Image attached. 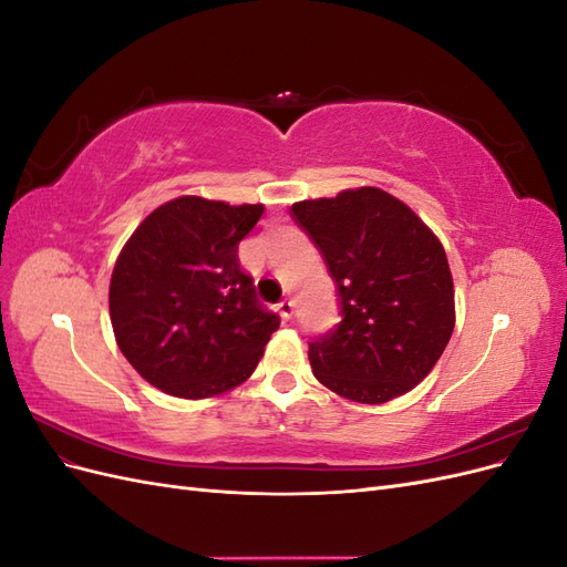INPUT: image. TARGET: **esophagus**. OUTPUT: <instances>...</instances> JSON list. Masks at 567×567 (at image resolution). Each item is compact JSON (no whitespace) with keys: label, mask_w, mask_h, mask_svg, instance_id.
<instances>
[{"label":"esophagus","mask_w":567,"mask_h":567,"mask_svg":"<svg viewBox=\"0 0 567 567\" xmlns=\"http://www.w3.org/2000/svg\"><path fill=\"white\" fill-rule=\"evenodd\" d=\"M293 312H296V305H293V300H281L279 302V315H281V319H290L293 317Z\"/></svg>","instance_id":"1"}]
</instances>
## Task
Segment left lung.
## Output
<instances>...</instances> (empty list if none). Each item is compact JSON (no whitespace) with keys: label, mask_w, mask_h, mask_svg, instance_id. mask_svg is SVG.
Masks as SVG:
<instances>
[{"label":"left lung","mask_w":567,"mask_h":567,"mask_svg":"<svg viewBox=\"0 0 567 567\" xmlns=\"http://www.w3.org/2000/svg\"><path fill=\"white\" fill-rule=\"evenodd\" d=\"M290 217L321 252L340 300V323L310 342L317 381L362 404L419 385L454 331V281L437 236L375 186L293 203Z\"/></svg>","instance_id":"1"}]
</instances>
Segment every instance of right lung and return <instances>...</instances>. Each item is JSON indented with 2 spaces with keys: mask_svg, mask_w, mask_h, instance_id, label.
<instances>
[{
  "mask_svg": "<svg viewBox=\"0 0 567 567\" xmlns=\"http://www.w3.org/2000/svg\"><path fill=\"white\" fill-rule=\"evenodd\" d=\"M262 213L260 203L182 196L130 236L111 277V323L120 352L151 385L203 400L255 371L281 321L238 265V244Z\"/></svg>",
  "mask_w": 567,
  "mask_h": 567,
  "instance_id": "add662e5",
  "label": "right lung"
}]
</instances>
